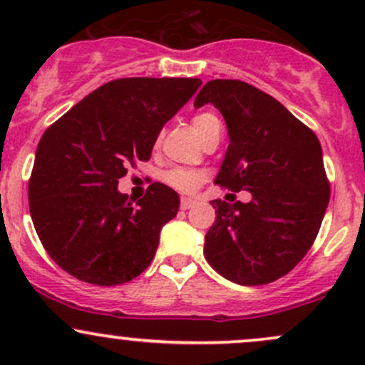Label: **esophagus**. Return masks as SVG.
<instances>
[{
	"label": "esophagus",
	"instance_id": "1",
	"mask_svg": "<svg viewBox=\"0 0 365 365\" xmlns=\"http://www.w3.org/2000/svg\"><path fill=\"white\" fill-rule=\"evenodd\" d=\"M195 204L194 199H188V197H182V200H180V207L183 209V211H187V209H190L192 206Z\"/></svg>",
	"mask_w": 365,
	"mask_h": 365
}]
</instances>
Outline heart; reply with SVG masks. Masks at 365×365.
<instances>
[{
	"label": "heart",
	"mask_w": 365,
	"mask_h": 365,
	"mask_svg": "<svg viewBox=\"0 0 365 365\" xmlns=\"http://www.w3.org/2000/svg\"><path fill=\"white\" fill-rule=\"evenodd\" d=\"M217 125H221L220 120H217V116L212 115V113H200V115L192 118V128H194V132L197 133V137H199L200 140L206 139ZM163 178H165V182L168 183L170 187L177 188L180 192H192L200 185V182L204 180V175L195 170L173 168L166 171Z\"/></svg>",
	"instance_id": "1"
}]
</instances>
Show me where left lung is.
Instances as JSON below:
<instances>
[{
  "label": "left lung",
  "instance_id": "obj_1",
  "mask_svg": "<svg viewBox=\"0 0 365 365\" xmlns=\"http://www.w3.org/2000/svg\"><path fill=\"white\" fill-rule=\"evenodd\" d=\"M211 103L228 127L230 144L215 183L249 190V202L211 200L216 221L204 255L230 282L255 287L290 273L319 232L329 202L316 133L282 103L242 81L207 82L194 106Z\"/></svg>",
  "mask_w": 365,
  "mask_h": 365
}]
</instances>
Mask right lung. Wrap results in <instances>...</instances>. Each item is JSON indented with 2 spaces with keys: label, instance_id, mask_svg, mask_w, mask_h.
Here are the masks:
<instances>
[{
  "label": "right lung",
  "instance_id": "add662e5",
  "mask_svg": "<svg viewBox=\"0 0 365 365\" xmlns=\"http://www.w3.org/2000/svg\"><path fill=\"white\" fill-rule=\"evenodd\" d=\"M200 78H118L66 111L41 137L29 180V209L46 252L82 282L113 287L153 261L180 197L153 183L130 204L118 192L127 166L148 161L168 120Z\"/></svg>",
  "mask_w": 365,
  "mask_h": 365
}]
</instances>
